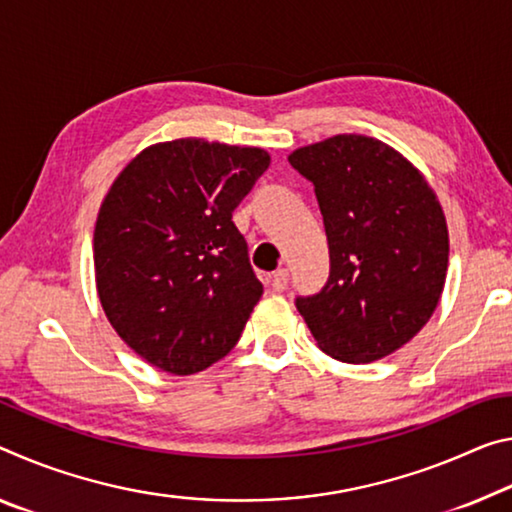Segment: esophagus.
<instances>
[{
	"label": "esophagus",
	"mask_w": 512,
	"mask_h": 512,
	"mask_svg": "<svg viewBox=\"0 0 512 512\" xmlns=\"http://www.w3.org/2000/svg\"><path fill=\"white\" fill-rule=\"evenodd\" d=\"M269 282H271V289L273 291H285L287 289V282H289V271L287 269H278V271L271 275Z\"/></svg>",
	"instance_id": "obj_1"
}]
</instances>
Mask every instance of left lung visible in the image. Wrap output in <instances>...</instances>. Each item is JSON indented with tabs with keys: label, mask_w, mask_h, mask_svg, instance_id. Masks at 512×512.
<instances>
[{
	"label": "left lung",
	"mask_w": 512,
	"mask_h": 512,
	"mask_svg": "<svg viewBox=\"0 0 512 512\" xmlns=\"http://www.w3.org/2000/svg\"><path fill=\"white\" fill-rule=\"evenodd\" d=\"M314 184L330 275L296 307L335 360L364 364L408 344L440 303L449 230L424 175L383 141L337 134L289 154Z\"/></svg>",
	"instance_id": "obj_1"
}]
</instances>
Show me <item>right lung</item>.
<instances>
[{"instance_id":"obj_1","label":"right lung","mask_w":512,"mask_h":512,"mask_svg":"<svg viewBox=\"0 0 512 512\" xmlns=\"http://www.w3.org/2000/svg\"><path fill=\"white\" fill-rule=\"evenodd\" d=\"M269 164L262 148L177 139L111 184L93 237L97 296L152 367L189 376L239 342L264 287L232 212Z\"/></svg>"}]
</instances>
